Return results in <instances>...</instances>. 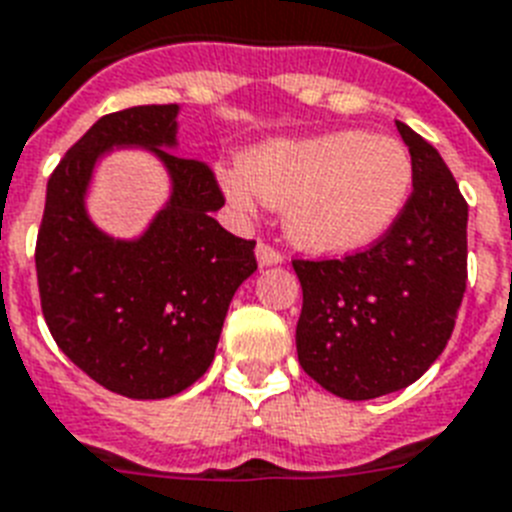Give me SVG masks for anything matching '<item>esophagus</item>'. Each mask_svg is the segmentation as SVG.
<instances>
[{
	"label": "esophagus",
	"mask_w": 512,
	"mask_h": 512,
	"mask_svg": "<svg viewBox=\"0 0 512 512\" xmlns=\"http://www.w3.org/2000/svg\"><path fill=\"white\" fill-rule=\"evenodd\" d=\"M257 255V263H260V268H270V265H281L284 263V255L278 252V249H273L270 244H257L255 249Z\"/></svg>",
	"instance_id": "esophagus-1"
}]
</instances>
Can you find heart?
<instances>
[{
  "label": "heart",
  "instance_id": "b5f03b06",
  "mask_svg": "<svg viewBox=\"0 0 512 512\" xmlns=\"http://www.w3.org/2000/svg\"><path fill=\"white\" fill-rule=\"evenodd\" d=\"M231 205L257 199L284 207L286 234L315 255L368 247L400 218L413 186V160L394 139L334 131L310 139H273L249 149L242 170H223Z\"/></svg>",
  "mask_w": 512,
  "mask_h": 512
}]
</instances>
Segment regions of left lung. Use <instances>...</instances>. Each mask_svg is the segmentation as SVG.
Listing matches in <instances>:
<instances>
[{
	"label": "left lung",
	"instance_id": "obj_1",
	"mask_svg": "<svg viewBox=\"0 0 512 512\" xmlns=\"http://www.w3.org/2000/svg\"><path fill=\"white\" fill-rule=\"evenodd\" d=\"M413 194L376 244L342 260H294L299 365L342 400L400 392L452 336L468 278V205L442 155L410 126Z\"/></svg>",
	"mask_w": 512,
	"mask_h": 512
}]
</instances>
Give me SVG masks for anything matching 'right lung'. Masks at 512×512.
Segmentation results:
<instances>
[{
  "mask_svg": "<svg viewBox=\"0 0 512 512\" xmlns=\"http://www.w3.org/2000/svg\"><path fill=\"white\" fill-rule=\"evenodd\" d=\"M178 105L99 118L47 184L36 276L54 342L86 376L131 400H165L205 376L236 289L257 270L255 242L213 218V170L170 149ZM120 146L149 148L171 176V199L136 240L107 237L85 213L96 162Z\"/></svg>",
  "mask_w": 512,
  "mask_h": 512,
  "instance_id": "add662e5",
  "label": "right lung"
}]
</instances>
